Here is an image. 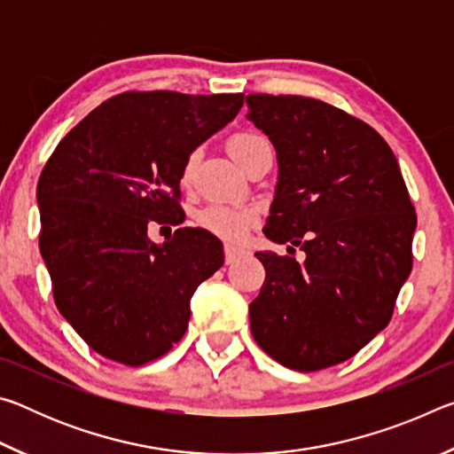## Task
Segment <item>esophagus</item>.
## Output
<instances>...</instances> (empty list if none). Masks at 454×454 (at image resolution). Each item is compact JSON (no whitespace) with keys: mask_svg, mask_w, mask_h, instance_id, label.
I'll return each mask as SVG.
<instances>
[{"mask_svg":"<svg viewBox=\"0 0 454 454\" xmlns=\"http://www.w3.org/2000/svg\"><path fill=\"white\" fill-rule=\"evenodd\" d=\"M242 254H244V248H240V246H234V244H226V246H224L226 264H230V262H236V260L240 258Z\"/></svg>","mask_w":454,"mask_h":454,"instance_id":"34e87169","label":"esophagus"}]
</instances>
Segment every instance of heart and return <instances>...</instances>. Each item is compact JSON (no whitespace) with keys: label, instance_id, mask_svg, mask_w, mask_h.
<instances>
[{"label":"heart","instance_id":"1","mask_svg":"<svg viewBox=\"0 0 454 454\" xmlns=\"http://www.w3.org/2000/svg\"><path fill=\"white\" fill-rule=\"evenodd\" d=\"M268 145V140L262 134L256 132H238L228 140V152L242 168L254 153ZM200 162V150H192L182 164L180 182L182 186H190L194 180L196 168ZM198 224L208 230L214 236L224 238V240H240L254 224V212L248 208H234V206L214 204L198 214Z\"/></svg>","mask_w":454,"mask_h":454}]
</instances>
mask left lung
<instances>
[{
    "label": "left lung",
    "instance_id": "obj_1",
    "mask_svg": "<svg viewBox=\"0 0 454 454\" xmlns=\"http://www.w3.org/2000/svg\"><path fill=\"white\" fill-rule=\"evenodd\" d=\"M246 104L278 158L264 234L304 252L302 262L256 252L266 278L250 330L276 363L322 371L390 322L412 268L417 214L393 150L363 120L304 96L250 94Z\"/></svg>",
    "mask_w": 454,
    "mask_h": 454
}]
</instances>
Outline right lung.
I'll return each mask as SVG.
<instances>
[{"label": "right lung", "mask_w": 454, "mask_h": 454, "mask_svg": "<svg viewBox=\"0 0 454 454\" xmlns=\"http://www.w3.org/2000/svg\"><path fill=\"white\" fill-rule=\"evenodd\" d=\"M244 94L124 91L58 144L37 182L40 250L53 301L90 348L142 366L188 328L190 298L224 264L222 242L178 228L180 172L192 150L236 118Z\"/></svg>", "instance_id": "right-lung-1"}]
</instances>
